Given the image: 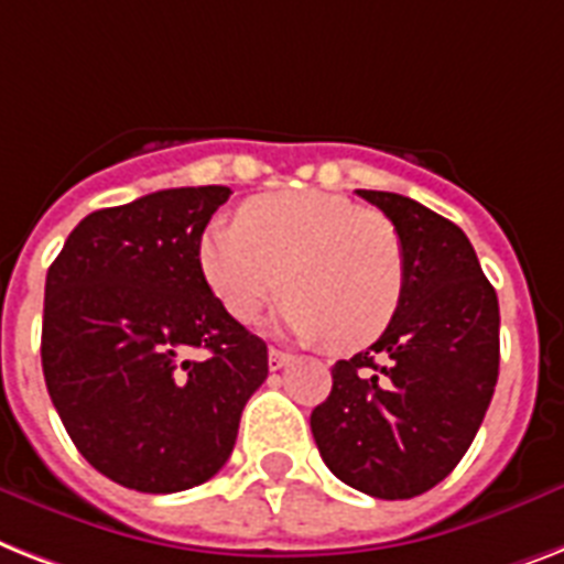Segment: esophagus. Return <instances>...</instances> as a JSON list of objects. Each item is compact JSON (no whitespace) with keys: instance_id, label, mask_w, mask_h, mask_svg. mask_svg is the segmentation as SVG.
I'll list each match as a JSON object with an SVG mask.
<instances>
[{"instance_id":"obj_1","label":"esophagus","mask_w":564,"mask_h":564,"mask_svg":"<svg viewBox=\"0 0 564 564\" xmlns=\"http://www.w3.org/2000/svg\"><path fill=\"white\" fill-rule=\"evenodd\" d=\"M292 361V354H283L278 347H269V370H281Z\"/></svg>"}]
</instances>
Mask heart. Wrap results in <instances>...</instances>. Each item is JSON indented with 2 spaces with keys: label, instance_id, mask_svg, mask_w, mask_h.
<instances>
[{
  "label": "heart",
  "instance_id": "b5f03b06",
  "mask_svg": "<svg viewBox=\"0 0 564 564\" xmlns=\"http://www.w3.org/2000/svg\"><path fill=\"white\" fill-rule=\"evenodd\" d=\"M199 272L231 318L249 324L286 292L278 324L336 350L377 341L405 292V246L391 219L341 194L278 191L254 196L235 223L199 237Z\"/></svg>",
  "mask_w": 564,
  "mask_h": 564
}]
</instances>
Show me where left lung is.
<instances>
[{
    "instance_id": "8db88e82",
    "label": "left lung",
    "mask_w": 564,
    "mask_h": 564,
    "mask_svg": "<svg viewBox=\"0 0 564 564\" xmlns=\"http://www.w3.org/2000/svg\"><path fill=\"white\" fill-rule=\"evenodd\" d=\"M405 246V292L382 336L333 365L315 446L347 487L400 501L429 492L473 446L498 382V297L469 237L388 191H356Z\"/></svg>"
}]
</instances>
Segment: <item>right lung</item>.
<instances>
[{"mask_svg":"<svg viewBox=\"0 0 564 564\" xmlns=\"http://www.w3.org/2000/svg\"><path fill=\"white\" fill-rule=\"evenodd\" d=\"M228 196L223 185L171 187L95 210L45 274L48 397L77 452L127 489L214 478L269 373L263 338L210 295L196 258Z\"/></svg>","mask_w":564,"mask_h":564,"instance_id":"right-lung-1","label":"right lung"}]
</instances>
